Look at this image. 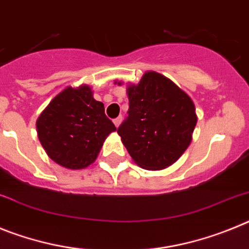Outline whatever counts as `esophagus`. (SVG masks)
I'll return each instance as SVG.
<instances>
[{
  "mask_svg": "<svg viewBox=\"0 0 249 249\" xmlns=\"http://www.w3.org/2000/svg\"><path fill=\"white\" fill-rule=\"evenodd\" d=\"M121 122H122V116H120V117L114 118V120H113V123H114V126H116V127L120 126Z\"/></svg>",
  "mask_w": 249,
  "mask_h": 249,
  "instance_id": "34e87169",
  "label": "esophagus"
}]
</instances>
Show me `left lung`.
<instances>
[{"label":"left lung","mask_w":249,"mask_h":249,"mask_svg":"<svg viewBox=\"0 0 249 249\" xmlns=\"http://www.w3.org/2000/svg\"><path fill=\"white\" fill-rule=\"evenodd\" d=\"M127 94L128 116L117 129L122 143L141 168H167L192 141L195 103L175 82L153 71L146 72L137 85H129Z\"/></svg>","instance_id":"8db88e82"}]
</instances>
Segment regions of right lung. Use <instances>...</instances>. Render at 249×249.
Masks as SVG:
<instances>
[{"mask_svg":"<svg viewBox=\"0 0 249 249\" xmlns=\"http://www.w3.org/2000/svg\"><path fill=\"white\" fill-rule=\"evenodd\" d=\"M38 140L59 166L81 169L93 163L103 142L116 127L91 87H67L58 93L36 122Z\"/></svg>","mask_w":249,"mask_h":249,"instance_id":"right-lung-1","label":"right lung"}]
</instances>
